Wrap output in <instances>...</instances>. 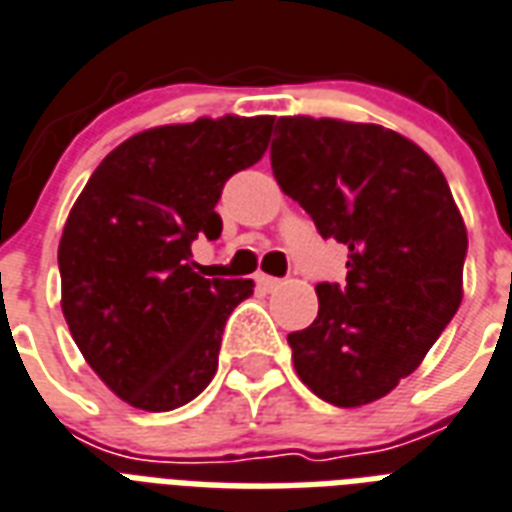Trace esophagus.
I'll use <instances>...</instances> for the list:
<instances>
[{
	"instance_id": "esophagus-1",
	"label": "esophagus",
	"mask_w": 512,
	"mask_h": 512,
	"mask_svg": "<svg viewBox=\"0 0 512 512\" xmlns=\"http://www.w3.org/2000/svg\"><path fill=\"white\" fill-rule=\"evenodd\" d=\"M257 284L263 287V290H279L282 287V279H273V276H265V273H257Z\"/></svg>"
}]
</instances>
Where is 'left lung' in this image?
I'll return each instance as SVG.
<instances>
[{
  "label": "left lung",
  "mask_w": 512,
  "mask_h": 512,
  "mask_svg": "<svg viewBox=\"0 0 512 512\" xmlns=\"http://www.w3.org/2000/svg\"><path fill=\"white\" fill-rule=\"evenodd\" d=\"M271 169L349 247L346 284H317V319L287 335L295 373L338 408L381 400L462 303L467 228L451 187L408 136L338 117H279Z\"/></svg>",
  "instance_id": "8db88e82"
}]
</instances>
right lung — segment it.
Here are the masks:
<instances>
[{"label":"right lung","instance_id":"add662e5","mask_svg":"<svg viewBox=\"0 0 512 512\" xmlns=\"http://www.w3.org/2000/svg\"><path fill=\"white\" fill-rule=\"evenodd\" d=\"M273 115L139 131L93 171L66 217L61 311L93 373L139 411H174L217 373L225 322L252 279H204L193 241L220 239L222 185L268 150Z\"/></svg>","mask_w":512,"mask_h":512}]
</instances>
